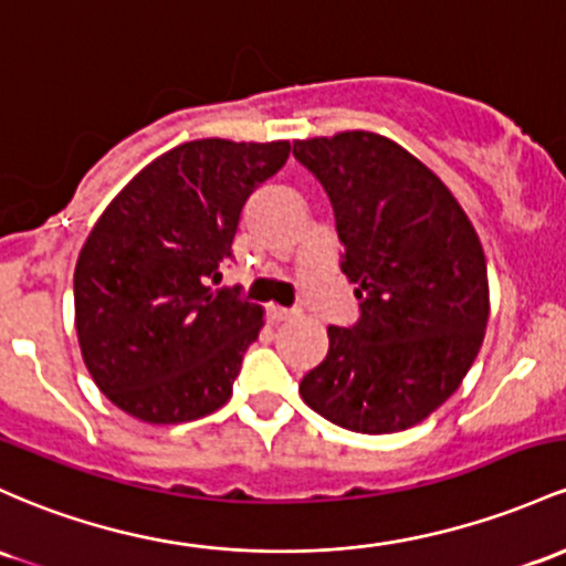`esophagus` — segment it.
<instances>
[{
  "label": "esophagus",
  "instance_id": "1",
  "mask_svg": "<svg viewBox=\"0 0 566 566\" xmlns=\"http://www.w3.org/2000/svg\"><path fill=\"white\" fill-rule=\"evenodd\" d=\"M269 319L271 322H287V319H293V312H287V308H279V306H269Z\"/></svg>",
  "mask_w": 566,
  "mask_h": 566
}]
</instances>
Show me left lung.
I'll use <instances>...</instances> for the list:
<instances>
[{
  "label": "left lung",
  "instance_id": "1",
  "mask_svg": "<svg viewBox=\"0 0 566 566\" xmlns=\"http://www.w3.org/2000/svg\"><path fill=\"white\" fill-rule=\"evenodd\" d=\"M325 188L359 319L327 327V357L301 381L308 408L352 432L424 421L457 392L489 322L481 239L451 190L381 134L297 139Z\"/></svg>",
  "mask_w": 566,
  "mask_h": 566
}]
</instances>
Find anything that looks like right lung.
Wrapping results in <instances>:
<instances>
[{"instance_id":"obj_1","label":"right lung","mask_w":566,"mask_h":566,"mask_svg":"<svg viewBox=\"0 0 566 566\" xmlns=\"http://www.w3.org/2000/svg\"><path fill=\"white\" fill-rule=\"evenodd\" d=\"M290 142L196 139L145 166L93 226L74 265V327L96 387L147 424L226 406L263 308L212 290L241 209Z\"/></svg>"}]
</instances>
